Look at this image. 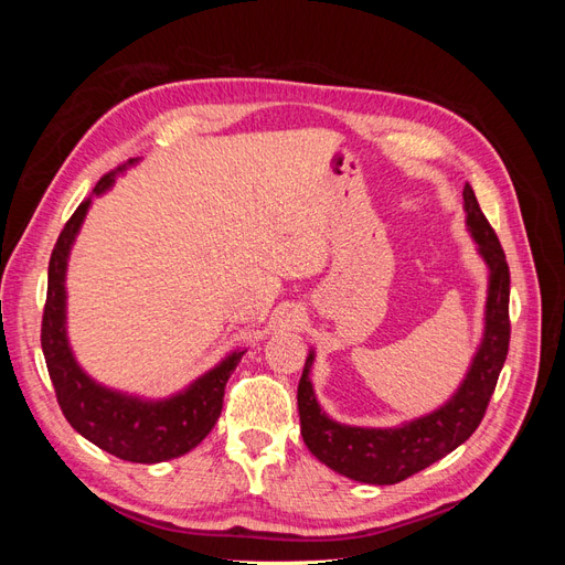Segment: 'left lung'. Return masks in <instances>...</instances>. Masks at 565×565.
Segmentation results:
<instances>
[{
  "label": "left lung",
  "mask_w": 565,
  "mask_h": 565,
  "mask_svg": "<svg viewBox=\"0 0 565 565\" xmlns=\"http://www.w3.org/2000/svg\"><path fill=\"white\" fill-rule=\"evenodd\" d=\"M465 212L478 254L490 270L488 299H486V328L465 382L452 393V398L434 413L405 422L393 429H365L347 426L322 413L309 372L313 365V351L306 358L299 380L297 403L301 419V436L322 465L353 481L372 486H393L405 481L434 461L459 448L481 424L490 396L509 351V266L504 249L478 207L473 188L465 185Z\"/></svg>",
  "instance_id": "obj_1"
}]
</instances>
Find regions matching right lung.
Returning a JSON list of instances; mask_svg holds the SVG:
<instances>
[{"label": "right lung", "instance_id": "1", "mask_svg": "<svg viewBox=\"0 0 565 565\" xmlns=\"http://www.w3.org/2000/svg\"><path fill=\"white\" fill-rule=\"evenodd\" d=\"M134 162L136 160H129V164ZM129 164L117 167L115 172L100 179L94 195L106 193L115 177L125 172ZM94 195L82 200L51 252L42 316L44 361L63 415L77 434L125 461L156 465V461L191 452L214 429L221 407H224L226 382L245 351H233L191 386L162 401H143L100 386L77 365L65 334V268Z\"/></svg>", "mask_w": 565, "mask_h": 565}]
</instances>
